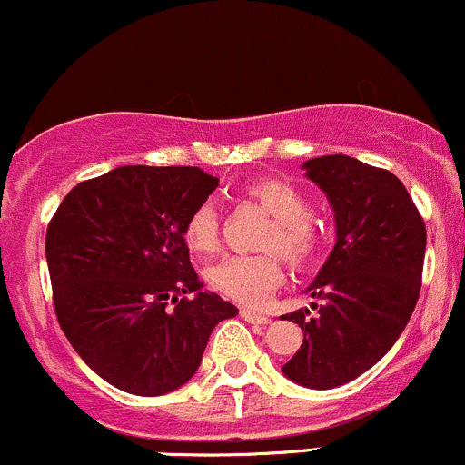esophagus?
Listing matches in <instances>:
<instances>
[{
    "instance_id": "1",
    "label": "esophagus",
    "mask_w": 465,
    "mask_h": 465,
    "mask_svg": "<svg viewBox=\"0 0 465 465\" xmlns=\"http://www.w3.org/2000/svg\"><path fill=\"white\" fill-rule=\"evenodd\" d=\"M242 317L246 319L248 323H259V326H266V323H271V317H266V314H262V312L248 311V308H242Z\"/></svg>"
}]
</instances>
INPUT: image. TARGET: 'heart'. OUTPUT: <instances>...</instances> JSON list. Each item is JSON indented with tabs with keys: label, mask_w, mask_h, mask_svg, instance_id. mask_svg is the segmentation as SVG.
<instances>
[{
	"label": "heart",
	"mask_w": 465,
	"mask_h": 465,
	"mask_svg": "<svg viewBox=\"0 0 465 465\" xmlns=\"http://www.w3.org/2000/svg\"><path fill=\"white\" fill-rule=\"evenodd\" d=\"M246 194L272 217L262 237V254H232L208 268V283L232 302L257 306L283 282V254L292 268L311 266L322 246V234L311 219V199L286 179L263 177L248 183ZM183 242L197 254H211L219 246V211L214 202H202L183 223Z\"/></svg>",
	"instance_id": "obj_1"
}]
</instances>
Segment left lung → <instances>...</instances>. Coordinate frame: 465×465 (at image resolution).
Returning <instances> with one entry per match:
<instances>
[{"label": "left lung", "mask_w": 465, "mask_h": 465, "mask_svg": "<svg viewBox=\"0 0 465 465\" xmlns=\"http://www.w3.org/2000/svg\"><path fill=\"white\" fill-rule=\"evenodd\" d=\"M303 168L331 202L337 243L308 286L317 314H283L302 326L303 343L282 372L328 391L371 371L406 328L421 291L426 223L383 168L346 154L308 159Z\"/></svg>", "instance_id": "8db88e82"}]
</instances>
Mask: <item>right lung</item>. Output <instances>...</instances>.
I'll use <instances>...</instances> for the list:
<instances>
[{
  "mask_svg": "<svg viewBox=\"0 0 465 465\" xmlns=\"http://www.w3.org/2000/svg\"><path fill=\"white\" fill-rule=\"evenodd\" d=\"M217 186L194 166H119L77 183L48 223L59 326L119 391H177L197 372L213 328L239 312L202 291L183 242L188 214Z\"/></svg>",
  "mask_w": 465,
  "mask_h": 465,
  "instance_id": "add662e5",
  "label": "right lung"
}]
</instances>
